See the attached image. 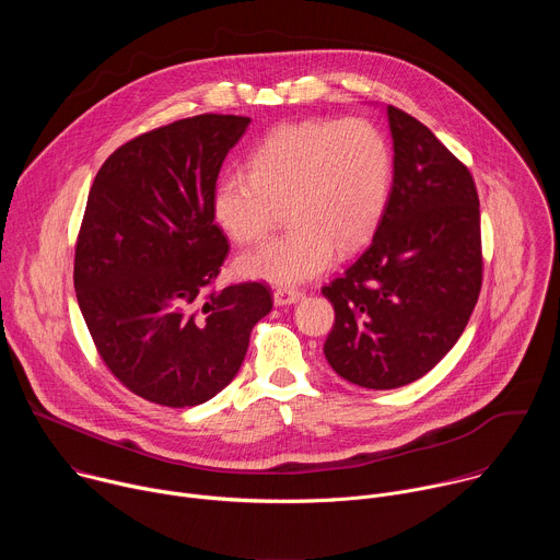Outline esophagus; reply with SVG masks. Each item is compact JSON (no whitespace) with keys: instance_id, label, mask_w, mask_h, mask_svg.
I'll use <instances>...</instances> for the list:
<instances>
[{"instance_id":"34e87169","label":"esophagus","mask_w":560,"mask_h":560,"mask_svg":"<svg viewBox=\"0 0 560 560\" xmlns=\"http://www.w3.org/2000/svg\"><path fill=\"white\" fill-rule=\"evenodd\" d=\"M299 299H303L301 290H290V288H277L275 290V305H292Z\"/></svg>"}]
</instances>
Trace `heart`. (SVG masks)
Here are the masks:
<instances>
[{"mask_svg": "<svg viewBox=\"0 0 560 560\" xmlns=\"http://www.w3.org/2000/svg\"><path fill=\"white\" fill-rule=\"evenodd\" d=\"M392 162L383 135L363 119L296 121L270 132L248 173H225L212 192L217 223L238 244L264 238L288 203L290 232L238 257L246 279L296 285L361 246L385 208Z\"/></svg>", "mask_w": 560, "mask_h": 560, "instance_id": "1", "label": "heart"}]
</instances>
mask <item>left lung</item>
<instances>
[{
  "mask_svg": "<svg viewBox=\"0 0 560 560\" xmlns=\"http://www.w3.org/2000/svg\"><path fill=\"white\" fill-rule=\"evenodd\" d=\"M392 188L365 253L324 288L335 326L324 352L346 381L394 389L458 341L481 292V214L469 171L434 132L385 106Z\"/></svg>",
  "mask_w": 560,
  "mask_h": 560,
  "instance_id": "left-lung-1",
  "label": "left lung"
}]
</instances>
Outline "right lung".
Returning <instances> with one entry per match:
<instances>
[{
    "label": "right lung",
    "instance_id": "1",
    "mask_svg": "<svg viewBox=\"0 0 560 560\" xmlns=\"http://www.w3.org/2000/svg\"><path fill=\"white\" fill-rule=\"evenodd\" d=\"M248 126L236 115L179 119L117 148L93 182L74 292L104 363L145 401H210L272 310L264 283L210 290L228 255L212 192Z\"/></svg>",
    "mask_w": 560,
    "mask_h": 560
}]
</instances>
